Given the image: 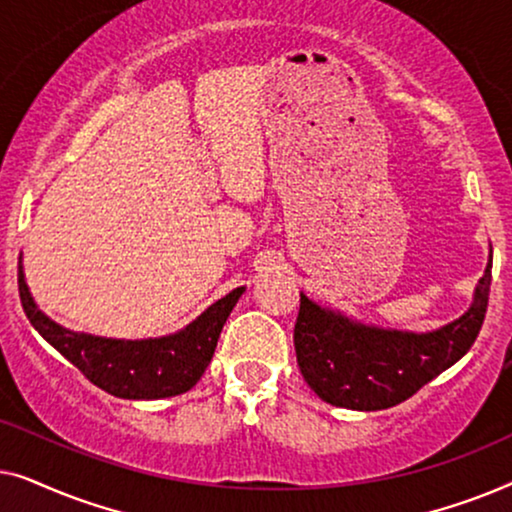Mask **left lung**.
I'll list each match as a JSON object with an SVG mask.
<instances>
[{
  "mask_svg": "<svg viewBox=\"0 0 512 512\" xmlns=\"http://www.w3.org/2000/svg\"><path fill=\"white\" fill-rule=\"evenodd\" d=\"M489 284L492 247L471 307L459 319L426 333L363 324L300 293L293 328L300 373L314 394L335 408H394L471 349L485 321Z\"/></svg>",
  "mask_w": 512,
  "mask_h": 512,
  "instance_id": "8db88e82",
  "label": "left lung"
}]
</instances>
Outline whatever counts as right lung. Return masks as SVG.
Segmentation results:
<instances>
[{"label": "right lung", "instance_id": "1", "mask_svg": "<svg viewBox=\"0 0 512 512\" xmlns=\"http://www.w3.org/2000/svg\"><path fill=\"white\" fill-rule=\"evenodd\" d=\"M18 291L34 331H39L48 345L74 363L95 387L116 398L156 401L184 394L198 384L244 286H237L228 296L216 300L181 331L146 340L100 338L55 324L34 303L30 286L25 282L23 258L18 263Z\"/></svg>", "mask_w": 512, "mask_h": 512}]
</instances>
